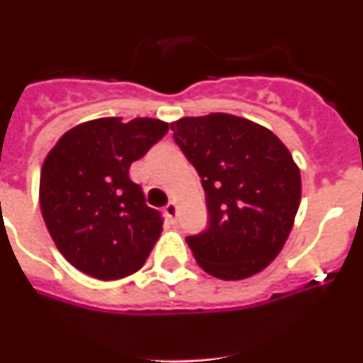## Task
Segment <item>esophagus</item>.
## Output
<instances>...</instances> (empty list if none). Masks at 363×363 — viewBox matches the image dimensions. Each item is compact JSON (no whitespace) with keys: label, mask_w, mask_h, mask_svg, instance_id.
<instances>
[{"label":"esophagus","mask_w":363,"mask_h":363,"mask_svg":"<svg viewBox=\"0 0 363 363\" xmlns=\"http://www.w3.org/2000/svg\"><path fill=\"white\" fill-rule=\"evenodd\" d=\"M165 214H167V216H169V218H171V221L176 220V216H178V207H176L174 201H169V203H167Z\"/></svg>","instance_id":"obj_1"}]
</instances>
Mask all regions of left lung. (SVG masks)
<instances>
[{"label":"left lung","instance_id":"obj_1","mask_svg":"<svg viewBox=\"0 0 363 363\" xmlns=\"http://www.w3.org/2000/svg\"><path fill=\"white\" fill-rule=\"evenodd\" d=\"M174 142L196 167L209 229L189 236L198 265L243 280L280 255L301 200L300 169L277 134L225 112L172 121Z\"/></svg>","mask_w":363,"mask_h":363}]
</instances>
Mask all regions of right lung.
<instances>
[{
	"label": "right lung",
	"mask_w": 363,
	"mask_h": 363,
	"mask_svg": "<svg viewBox=\"0 0 363 363\" xmlns=\"http://www.w3.org/2000/svg\"><path fill=\"white\" fill-rule=\"evenodd\" d=\"M169 130L154 118H98L67 130L45 158L40 207L57 251L98 280H120L142 269L163 220L129 178Z\"/></svg>",
	"instance_id": "1"
}]
</instances>
